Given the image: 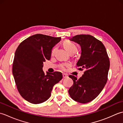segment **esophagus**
Segmentation results:
<instances>
[{"mask_svg":"<svg viewBox=\"0 0 123 123\" xmlns=\"http://www.w3.org/2000/svg\"><path fill=\"white\" fill-rule=\"evenodd\" d=\"M68 77V75L67 74H63V78H64V79H66V78H67Z\"/></svg>","mask_w":123,"mask_h":123,"instance_id":"1","label":"esophagus"}]
</instances>
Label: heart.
Segmentation results:
<instances>
[{
  "label": "heart",
  "instance_id": "obj_1",
  "mask_svg": "<svg viewBox=\"0 0 123 123\" xmlns=\"http://www.w3.org/2000/svg\"><path fill=\"white\" fill-rule=\"evenodd\" d=\"M63 45L65 49H66V50L70 53V52H76L77 51V47L76 45L74 43L70 41L69 40L65 41L63 43ZM55 50V48L53 49V50L52 51V54H53ZM70 66V64L69 63H64V64H62L61 66H60V69L62 70H64L66 69V67H69Z\"/></svg>",
  "mask_w": 123,
  "mask_h": 123
}]
</instances>
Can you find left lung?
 I'll use <instances>...</instances> for the list:
<instances>
[{"label":"left lung","mask_w":123,"mask_h":123,"mask_svg":"<svg viewBox=\"0 0 123 123\" xmlns=\"http://www.w3.org/2000/svg\"><path fill=\"white\" fill-rule=\"evenodd\" d=\"M81 48L80 58L77 64L79 70H84L79 79L70 75L74 85L69 89L71 98L85 104L95 99L107 81L110 61L106 49L100 41L90 35H77L70 39Z\"/></svg>","instance_id":"1"}]
</instances>
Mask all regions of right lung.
<instances>
[{"label":"right lung","mask_w":123,"mask_h":123,"mask_svg":"<svg viewBox=\"0 0 123 123\" xmlns=\"http://www.w3.org/2000/svg\"><path fill=\"white\" fill-rule=\"evenodd\" d=\"M61 39L37 34L22 42L16 50L12 74L18 92L31 103L48 100L53 86L62 79L61 72H47L45 75L42 70L43 62L50 60L52 48Z\"/></svg>","instance_id":"right-lung-1"}]
</instances>
